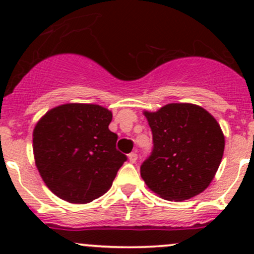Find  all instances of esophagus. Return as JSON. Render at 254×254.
Here are the masks:
<instances>
[{"label": "esophagus", "mask_w": 254, "mask_h": 254, "mask_svg": "<svg viewBox=\"0 0 254 254\" xmlns=\"http://www.w3.org/2000/svg\"><path fill=\"white\" fill-rule=\"evenodd\" d=\"M136 160H137V153L136 152L129 153V161H130V162L135 163V162H136Z\"/></svg>", "instance_id": "esophagus-1"}]
</instances>
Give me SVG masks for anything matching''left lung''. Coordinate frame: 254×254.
Masks as SVG:
<instances>
[{
    "mask_svg": "<svg viewBox=\"0 0 254 254\" xmlns=\"http://www.w3.org/2000/svg\"><path fill=\"white\" fill-rule=\"evenodd\" d=\"M152 131L151 155L140 167L146 186L166 200H187L211 183L225 148L219 123L201 107L171 103L143 113Z\"/></svg>",
    "mask_w": 254,
    "mask_h": 254,
    "instance_id": "obj_1",
    "label": "left lung"
}]
</instances>
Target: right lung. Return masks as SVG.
<instances>
[{"instance_id": "obj_1", "label": "right lung", "mask_w": 254, "mask_h": 254, "mask_svg": "<svg viewBox=\"0 0 254 254\" xmlns=\"http://www.w3.org/2000/svg\"><path fill=\"white\" fill-rule=\"evenodd\" d=\"M112 112L97 104L68 103L49 111L33 131L35 165L60 199L86 204L103 195L123 163Z\"/></svg>"}]
</instances>
